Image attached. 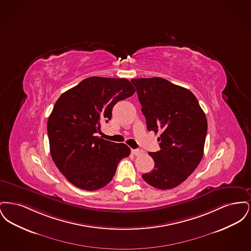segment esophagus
<instances>
[{
	"instance_id": "1",
	"label": "esophagus",
	"mask_w": 251,
	"mask_h": 251,
	"mask_svg": "<svg viewBox=\"0 0 251 251\" xmlns=\"http://www.w3.org/2000/svg\"><path fill=\"white\" fill-rule=\"evenodd\" d=\"M131 153L133 155L138 156L143 153V151H141V150H131Z\"/></svg>"
}]
</instances>
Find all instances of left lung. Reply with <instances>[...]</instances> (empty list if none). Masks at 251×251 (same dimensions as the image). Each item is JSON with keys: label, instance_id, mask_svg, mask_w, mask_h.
Wrapping results in <instances>:
<instances>
[{"label": "left lung", "instance_id": "1", "mask_svg": "<svg viewBox=\"0 0 251 251\" xmlns=\"http://www.w3.org/2000/svg\"><path fill=\"white\" fill-rule=\"evenodd\" d=\"M142 105L148 131L160 132L161 150L150 152L154 168L142 175L150 185L166 190L187 179L202 159L207 119L190 90L166 79H131Z\"/></svg>", "mask_w": 251, "mask_h": 251}]
</instances>
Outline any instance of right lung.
Here are the masks:
<instances>
[{"mask_svg": "<svg viewBox=\"0 0 251 251\" xmlns=\"http://www.w3.org/2000/svg\"><path fill=\"white\" fill-rule=\"evenodd\" d=\"M135 92L127 79L89 77L60 96L49 117L50 155L71 183L86 191L113 179L130 148L96 136L112 118L115 104Z\"/></svg>", "mask_w": 251, "mask_h": 251, "instance_id": "add662e5", "label": "right lung"}]
</instances>
